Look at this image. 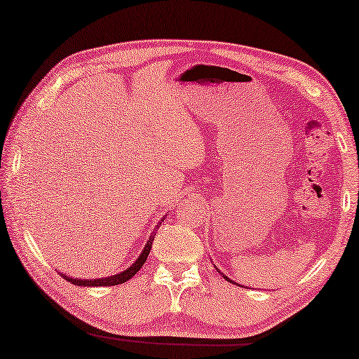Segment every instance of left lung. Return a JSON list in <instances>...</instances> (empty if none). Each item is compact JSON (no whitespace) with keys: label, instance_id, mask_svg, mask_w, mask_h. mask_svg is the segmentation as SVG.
<instances>
[{"label":"left lung","instance_id":"8db88e82","mask_svg":"<svg viewBox=\"0 0 359 359\" xmlns=\"http://www.w3.org/2000/svg\"><path fill=\"white\" fill-rule=\"evenodd\" d=\"M222 277H224V278H226V280H229V278H227V277H226V275H222Z\"/></svg>","mask_w":359,"mask_h":359}]
</instances>
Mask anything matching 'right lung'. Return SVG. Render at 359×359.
Returning <instances> with one entry per match:
<instances>
[{"mask_svg": "<svg viewBox=\"0 0 359 359\" xmlns=\"http://www.w3.org/2000/svg\"><path fill=\"white\" fill-rule=\"evenodd\" d=\"M156 233L151 235L149 242L144 245V250L141 252L140 257L137 261H135L133 266H130L128 269H126L124 272L114 275V277H107V278H98V280H79V278H69L68 275L62 273V277L65 280H68L69 283L73 285H78V286H116V285H121V283H126L127 280H130L135 273L138 272V270L143 267V264L146 262L149 256V251H151V246H152V240H154Z\"/></svg>", "mask_w": 359, "mask_h": 359, "instance_id": "obj_1", "label": "right lung"}]
</instances>
